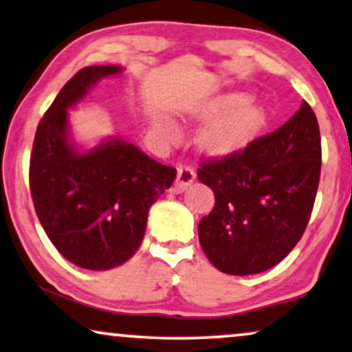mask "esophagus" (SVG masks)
Listing matches in <instances>:
<instances>
[{
  "label": "esophagus",
  "instance_id": "esophagus-1",
  "mask_svg": "<svg viewBox=\"0 0 352 352\" xmlns=\"http://www.w3.org/2000/svg\"><path fill=\"white\" fill-rule=\"evenodd\" d=\"M196 179V173H194V169L188 166V164H181L179 168H177V177H176V190L177 192H181V190H184L188 186L192 183V181Z\"/></svg>",
  "mask_w": 352,
  "mask_h": 352
}]
</instances>
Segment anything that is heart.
Masks as SVG:
<instances>
[{
  "label": "heart",
  "instance_id": "1",
  "mask_svg": "<svg viewBox=\"0 0 352 352\" xmlns=\"http://www.w3.org/2000/svg\"><path fill=\"white\" fill-rule=\"evenodd\" d=\"M223 110L199 133V143L212 155H228L245 146L266 124V112L258 104L246 102L241 94L210 102L202 111L210 116Z\"/></svg>",
  "mask_w": 352,
  "mask_h": 352
}]
</instances>
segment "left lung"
<instances>
[{
    "mask_svg": "<svg viewBox=\"0 0 352 352\" xmlns=\"http://www.w3.org/2000/svg\"><path fill=\"white\" fill-rule=\"evenodd\" d=\"M322 171V138L309 102L282 127L222 158L202 160L197 177L215 206L199 222L209 261L225 274L274 267L309 223Z\"/></svg>",
    "mask_w": 352,
    "mask_h": 352,
    "instance_id": "8db88e82",
    "label": "left lung"
}]
</instances>
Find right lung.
I'll return each mask as SVG.
<instances>
[{
    "instance_id": "1",
    "label": "right lung",
    "mask_w": 352,
    "mask_h": 352,
    "mask_svg": "<svg viewBox=\"0 0 352 352\" xmlns=\"http://www.w3.org/2000/svg\"><path fill=\"white\" fill-rule=\"evenodd\" d=\"M116 65L85 67L60 89L38 122L29 186L47 236L68 261L106 271L129 261L145 235L151 204L173 184L176 169L120 138L80 153L68 140V109Z\"/></svg>"
}]
</instances>
